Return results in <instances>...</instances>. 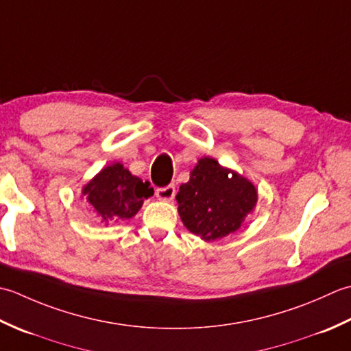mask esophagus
<instances>
[{"mask_svg": "<svg viewBox=\"0 0 351 351\" xmlns=\"http://www.w3.org/2000/svg\"><path fill=\"white\" fill-rule=\"evenodd\" d=\"M176 195V186L174 184H168L165 188H159L156 189V197L162 199V202H171Z\"/></svg>", "mask_w": 351, "mask_h": 351, "instance_id": "esophagus-1", "label": "esophagus"}]
</instances>
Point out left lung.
<instances>
[{"label":"left lung","instance_id":"left-lung-1","mask_svg":"<svg viewBox=\"0 0 351 351\" xmlns=\"http://www.w3.org/2000/svg\"><path fill=\"white\" fill-rule=\"evenodd\" d=\"M184 227L204 241L234 233L257 203L256 186L215 159L203 157L176 197Z\"/></svg>","mask_w":351,"mask_h":351}]
</instances>
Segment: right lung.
Listing matches in <instances>:
<instances>
[{
    "label": "right lung",
    "mask_w": 351,
    "mask_h": 351,
    "mask_svg": "<svg viewBox=\"0 0 351 351\" xmlns=\"http://www.w3.org/2000/svg\"><path fill=\"white\" fill-rule=\"evenodd\" d=\"M82 194L101 223L109 226L133 218L154 191L148 182H142L121 163H112L84 186Z\"/></svg>",
    "instance_id": "1"
}]
</instances>
